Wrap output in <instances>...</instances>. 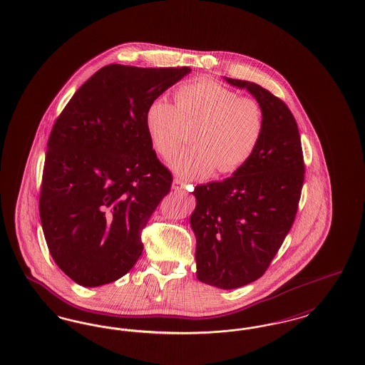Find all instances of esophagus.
Listing matches in <instances>:
<instances>
[{
    "label": "esophagus",
    "mask_w": 365,
    "mask_h": 365,
    "mask_svg": "<svg viewBox=\"0 0 365 365\" xmlns=\"http://www.w3.org/2000/svg\"><path fill=\"white\" fill-rule=\"evenodd\" d=\"M185 186H186V182H185V180H182V179H179V178H175L174 185H173L175 191H183L185 190Z\"/></svg>",
    "instance_id": "1"
}]
</instances>
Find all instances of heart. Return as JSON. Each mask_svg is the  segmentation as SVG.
I'll return each mask as SVG.
<instances>
[{
  "label": "heart",
  "instance_id": "b5f03b06",
  "mask_svg": "<svg viewBox=\"0 0 365 365\" xmlns=\"http://www.w3.org/2000/svg\"><path fill=\"white\" fill-rule=\"evenodd\" d=\"M195 143L175 157V171L185 178L205 176L216 168L234 173L255 156L265 119L260 105L212 81L179 87L175 105L165 97L152 100L145 112V127L153 149L163 158L174 156L185 139V125H194Z\"/></svg>",
  "mask_w": 365,
  "mask_h": 365
}]
</instances>
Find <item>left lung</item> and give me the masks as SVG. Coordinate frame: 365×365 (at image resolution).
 I'll return each instance as SVG.
<instances>
[{
    "instance_id": "left-lung-1",
    "label": "left lung",
    "mask_w": 365,
    "mask_h": 365,
    "mask_svg": "<svg viewBox=\"0 0 365 365\" xmlns=\"http://www.w3.org/2000/svg\"><path fill=\"white\" fill-rule=\"evenodd\" d=\"M225 79L246 88L265 119L260 145L242 168L192 191L197 278L230 290L262 277L278 253L294 222L305 164L297 122L287 105L260 85Z\"/></svg>"
}]
</instances>
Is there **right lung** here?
Wrapping results in <instances>:
<instances>
[{"label": "right lung", "mask_w": 365, "mask_h": 365, "mask_svg": "<svg viewBox=\"0 0 365 365\" xmlns=\"http://www.w3.org/2000/svg\"><path fill=\"white\" fill-rule=\"evenodd\" d=\"M190 71L106 66L54 123L39 216L53 260L78 284L115 282L142 255L140 232L173 185L150 143L145 112Z\"/></svg>", "instance_id": "right-lung-1"}]
</instances>
